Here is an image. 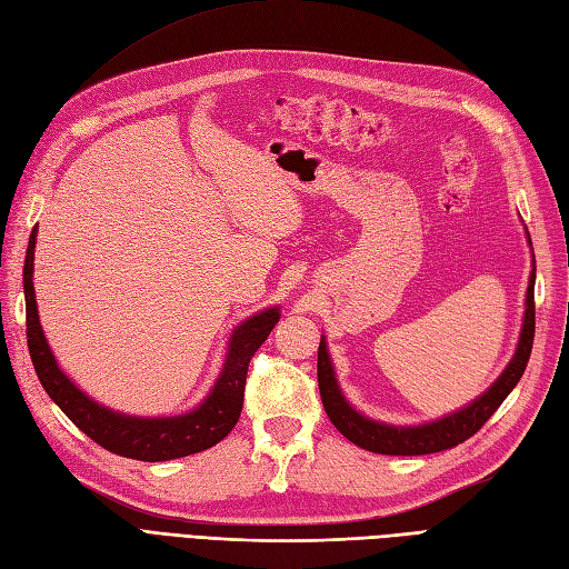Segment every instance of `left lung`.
I'll return each instance as SVG.
<instances>
[{
    "label": "left lung",
    "instance_id": "obj_1",
    "mask_svg": "<svg viewBox=\"0 0 569 569\" xmlns=\"http://www.w3.org/2000/svg\"><path fill=\"white\" fill-rule=\"evenodd\" d=\"M533 280H537V270H531L529 287H527V311H525V325L520 332V343L510 366L498 377L493 387L479 396L468 408H462L449 418H441L437 422L420 425V427H391L375 422L356 412L347 399L341 396V389L337 385V377L327 356L325 337H320L318 347V387L322 396V406L327 418L339 432L347 437L351 443L360 446V449L382 453V456H427L439 453L453 446L468 441L472 435H477L485 422L493 416L508 393L520 382L525 375V368L529 363L531 343H533V325H537V311H533Z\"/></svg>",
    "mask_w": 569,
    "mask_h": 569
}]
</instances>
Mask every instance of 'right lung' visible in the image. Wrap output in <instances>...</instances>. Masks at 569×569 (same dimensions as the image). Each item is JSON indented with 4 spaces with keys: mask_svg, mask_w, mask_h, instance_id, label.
<instances>
[{
    "mask_svg": "<svg viewBox=\"0 0 569 569\" xmlns=\"http://www.w3.org/2000/svg\"><path fill=\"white\" fill-rule=\"evenodd\" d=\"M36 232L32 230L26 266H23V291H26V335L28 351L36 366L38 380L42 382L49 399L54 401L80 432L97 441L101 449L116 456L134 458L144 462L173 460L189 453L211 449L226 439L239 420L244 403L247 370L253 353L272 332L280 320V308L258 313L239 325L232 339L226 368H222L213 391L197 410L180 418H130L120 416L104 406L88 399L68 377L59 370L51 356L42 325L38 318L36 289H32V256H36Z\"/></svg>",
    "mask_w": 569,
    "mask_h": 569,
    "instance_id": "right-lung-1",
    "label": "right lung"
}]
</instances>
